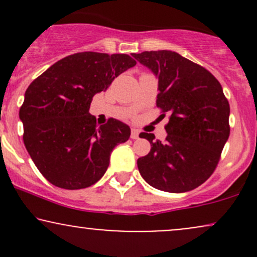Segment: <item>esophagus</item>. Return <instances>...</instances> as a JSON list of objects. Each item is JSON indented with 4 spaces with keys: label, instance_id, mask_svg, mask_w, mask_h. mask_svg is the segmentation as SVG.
I'll return each mask as SVG.
<instances>
[{
    "label": "esophagus",
    "instance_id": "1",
    "mask_svg": "<svg viewBox=\"0 0 257 257\" xmlns=\"http://www.w3.org/2000/svg\"><path fill=\"white\" fill-rule=\"evenodd\" d=\"M139 134H140V133H139L138 129H132L131 138L134 139V140H137V139H139Z\"/></svg>",
    "mask_w": 257,
    "mask_h": 257
}]
</instances>
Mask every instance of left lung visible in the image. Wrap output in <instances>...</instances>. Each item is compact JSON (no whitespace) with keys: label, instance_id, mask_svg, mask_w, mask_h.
<instances>
[{"label":"left lung","instance_id":"1","mask_svg":"<svg viewBox=\"0 0 257 257\" xmlns=\"http://www.w3.org/2000/svg\"><path fill=\"white\" fill-rule=\"evenodd\" d=\"M158 78L156 104L169 112L166 141L141 133L151 144L138 159L141 176L157 190H194L214 173L229 137V104L216 78L200 65L172 51L133 54ZM164 117V113L162 114Z\"/></svg>","mask_w":257,"mask_h":257}]
</instances>
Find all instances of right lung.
I'll return each mask as SVG.
<instances>
[{
	"label": "right lung",
	"mask_w": 257,
	"mask_h": 257,
	"mask_svg": "<svg viewBox=\"0 0 257 257\" xmlns=\"http://www.w3.org/2000/svg\"><path fill=\"white\" fill-rule=\"evenodd\" d=\"M135 65L126 54L76 53L29 85L19 111L23 139L35 166L51 184L79 190L102 178L112 150L128 140L131 128L114 118L98 126L89 113L90 102Z\"/></svg>",
	"instance_id": "add662e5"
}]
</instances>
